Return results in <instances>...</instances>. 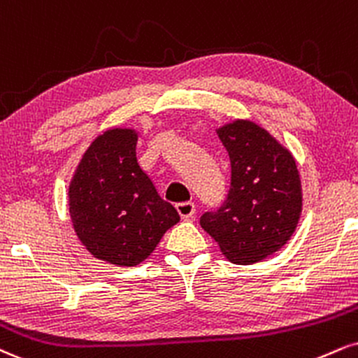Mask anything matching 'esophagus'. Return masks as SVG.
<instances>
[{"instance_id": "34e87169", "label": "esophagus", "mask_w": 358, "mask_h": 358, "mask_svg": "<svg viewBox=\"0 0 358 358\" xmlns=\"http://www.w3.org/2000/svg\"><path fill=\"white\" fill-rule=\"evenodd\" d=\"M176 212H178V215L183 220H190L193 215H195V203H192V201L176 203Z\"/></svg>"}]
</instances>
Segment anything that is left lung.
<instances>
[{
    "instance_id": "left-lung-1",
    "label": "left lung",
    "mask_w": 358,
    "mask_h": 358,
    "mask_svg": "<svg viewBox=\"0 0 358 358\" xmlns=\"http://www.w3.org/2000/svg\"><path fill=\"white\" fill-rule=\"evenodd\" d=\"M230 157V190L200 225L228 260L250 265L273 255L294 235L302 213V183L283 145L250 120L217 130Z\"/></svg>"
}]
</instances>
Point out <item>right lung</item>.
<instances>
[{"label": "right lung", "instance_id": "add662e5", "mask_svg": "<svg viewBox=\"0 0 358 358\" xmlns=\"http://www.w3.org/2000/svg\"><path fill=\"white\" fill-rule=\"evenodd\" d=\"M138 133L111 128L94 138L73 175L68 205L76 235L98 260L135 266L180 222L136 160Z\"/></svg>", "mask_w": 358, "mask_h": 358}]
</instances>
